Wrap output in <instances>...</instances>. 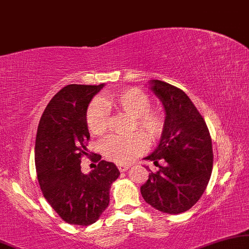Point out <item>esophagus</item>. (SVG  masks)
<instances>
[{
	"mask_svg": "<svg viewBox=\"0 0 249 249\" xmlns=\"http://www.w3.org/2000/svg\"><path fill=\"white\" fill-rule=\"evenodd\" d=\"M117 166H118V170L121 172H125L130 168V165H127V164H119V165H117Z\"/></svg>",
	"mask_w": 249,
	"mask_h": 249,
	"instance_id": "1",
	"label": "esophagus"
}]
</instances>
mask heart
<instances>
[{"mask_svg": "<svg viewBox=\"0 0 249 249\" xmlns=\"http://www.w3.org/2000/svg\"><path fill=\"white\" fill-rule=\"evenodd\" d=\"M106 102L115 106L125 114L135 118L134 128H139L148 138L156 141L163 134L165 127V115L159 109H151L150 98L139 89H126L117 93L108 95ZM109 108L104 102L94 101L86 112V124L93 135H102L108 127ZM147 141L141 133H133L128 137L112 135L102 141L101 149L104 155L115 163H130L143 154Z\"/></svg>", "mask_w": 249, "mask_h": 249, "instance_id": "b5f03b06", "label": "heart"}]
</instances>
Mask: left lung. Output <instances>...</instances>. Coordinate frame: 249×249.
I'll use <instances>...</instances> for the list:
<instances>
[{"instance_id": "8db88e82", "label": "left lung", "mask_w": 249, "mask_h": 249, "mask_svg": "<svg viewBox=\"0 0 249 249\" xmlns=\"http://www.w3.org/2000/svg\"><path fill=\"white\" fill-rule=\"evenodd\" d=\"M149 89L163 104L165 127L157 147L143 158L159 170L149 173L141 195L156 210L180 214L190 210L207 187L213 170L212 139L204 118L183 91L158 79L149 82Z\"/></svg>"}]
</instances>
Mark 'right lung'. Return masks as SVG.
Instances as JSON below:
<instances>
[{"label":"right lung","instance_id":"obj_1","mask_svg":"<svg viewBox=\"0 0 249 249\" xmlns=\"http://www.w3.org/2000/svg\"><path fill=\"white\" fill-rule=\"evenodd\" d=\"M100 85L71 84L51 99L39 121L35 142V166L45 199L65 222L90 225L109 205V191L119 171L114 163L99 161L89 174L81 171L82 156H89L90 139L86 111Z\"/></svg>","mask_w":249,"mask_h":249}]
</instances>
